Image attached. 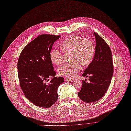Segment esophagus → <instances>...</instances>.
I'll return each instance as SVG.
<instances>
[{
	"instance_id": "1",
	"label": "esophagus",
	"mask_w": 131,
	"mask_h": 131,
	"mask_svg": "<svg viewBox=\"0 0 131 131\" xmlns=\"http://www.w3.org/2000/svg\"><path fill=\"white\" fill-rule=\"evenodd\" d=\"M65 80L66 81H73V79L71 78H69V77H66V78H65Z\"/></svg>"
}]
</instances>
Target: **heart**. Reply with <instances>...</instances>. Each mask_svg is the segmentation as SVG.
Wrapping results in <instances>:
<instances>
[{
	"mask_svg": "<svg viewBox=\"0 0 131 131\" xmlns=\"http://www.w3.org/2000/svg\"><path fill=\"white\" fill-rule=\"evenodd\" d=\"M62 49H54L50 54L51 61L58 65L64 59V54L72 53V60L73 63H64L58 68V74L63 76L72 77L79 72L83 67H87L92 62L96 52V45L94 41L89 38L72 35L62 41Z\"/></svg>",
	"mask_w": 131,
	"mask_h": 131,
	"instance_id": "obj_1",
	"label": "heart"
}]
</instances>
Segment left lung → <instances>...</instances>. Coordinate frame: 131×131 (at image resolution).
<instances>
[{
	"label": "left lung",
	"instance_id": "left-lung-1",
	"mask_svg": "<svg viewBox=\"0 0 131 131\" xmlns=\"http://www.w3.org/2000/svg\"><path fill=\"white\" fill-rule=\"evenodd\" d=\"M95 55L92 62L82 74L89 77V82L82 80L81 89L78 92L79 98L84 102L91 103L100 99L110 84L113 74V64L110 47L96 32Z\"/></svg>",
	"mask_w": 131,
	"mask_h": 131
}]
</instances>
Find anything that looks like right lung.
Instances as JSON below:
<instances>
[{"label":"right lung","mask_w":131,"mask_h":131,"mask_svg":"<svg viewBox=\"0 0 131 131\" xmlns=\"http://www.w3.org/2000/svg\"><path fill=\"white\" fill-rule=\"evenodd\" d=\"M61 35L41 34L28 43L21 51L18 61L20 86L26 97L33 104L49 108L58 99V87L64 81L55 77L50 59L53 43ZM54 77L50 82L48 78Z\"/></svg>","instance_id":"obj_1"}]
</instances>
